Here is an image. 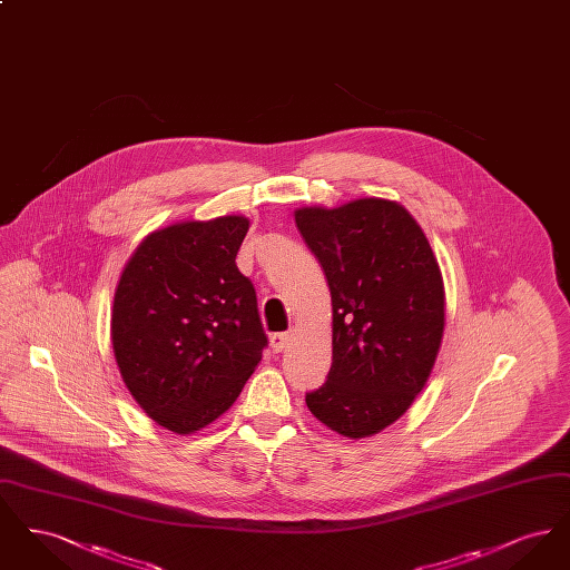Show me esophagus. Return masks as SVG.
Segmentation results:
<instances>
[{
  "label": "esophagus",
  "mask_w": 570,
  "mask_h": 570,
  "mask_svg": "<svg viewBox=\"0 0 570 570\" xmlns=\"http://www.w3.org/2000/svg\"><path fill=\"white\" fill-rule=\"evenodd\" d=\"M291 342H293V333H273L272 335V348L275 353L286 351Z\"/></svg>",
  "instance_id": "esophagus-1"
}]
</instances>
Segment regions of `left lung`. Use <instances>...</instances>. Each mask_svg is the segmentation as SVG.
Wrapping results in <instances>:
<instances>
[{
    "label": "left lung",
    "mask_w": 570,
    "mask_h": 570,
    "mask_svg": "<svg viewBox=\"0 0 570 570\" xmlns=\"http://www.w3.org/2000/svg\"><path fill=\"white\" fill-rule=\"evenodd\" d=\"M297 228L325 269L333 307L326 382L309 412L346 438L395 423L423 391L444 333V282L419 222L400 203L301 207Z\"/></svg>",
    "instance_id": "left-lung-1"
}]
</instances>
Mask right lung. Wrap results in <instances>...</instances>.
I'll use <instances>...</instances> for the list:
<instances>
[{
  "label": "right lung",
  "instance_id": "obj_1",
  "mask_svg": "<svg viewBox=\"0 0 570 570\" xmlns=\"http://www.w3.org/2000/svg\"><path fill=\"white\" fill-rule=\"evenodd\" d=\"M249 219L177 222L147 235L115 288L110 342L136 404L191 434L235 404L267 335L235 258Z\"/></svg>",
  "mask_w": 570,
  "mask_h": 570
}]
</instances>
